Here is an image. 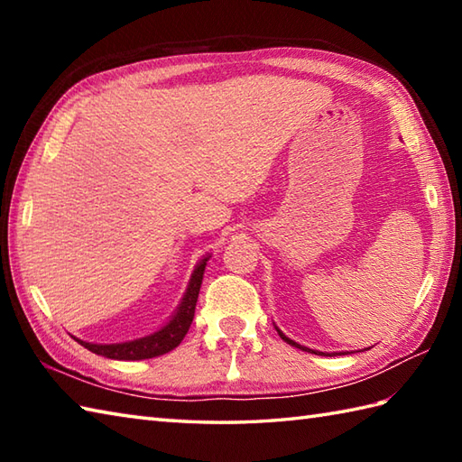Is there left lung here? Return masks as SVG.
<instances>
[{
    "label": "left lung",
    "mask_w": 462,
    "mask_h": 462,
    "mask_svg": "<svg viewBox=\"0 0 462 462\" xmlns=\"http://www.w3.org/2000/svg\"><path fill=\"white\" fill-rule=\"evenodd\" d=\"M278 333H280V337L283 339V341H288L290 343V346H293V347H298V349H303V351H310V353H316V356H333V353H321V351H313V349H308V347H303V346H300V343H296V341H291L290 337H286V336H283V333L278 329Z\"/></svg>",
    "instance_id": "8db88e82"
}]
</instances>
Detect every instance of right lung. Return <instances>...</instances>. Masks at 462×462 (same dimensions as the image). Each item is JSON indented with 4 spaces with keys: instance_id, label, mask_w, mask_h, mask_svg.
I'll list each match as a JSON object with an SVG mask.
<instances>
[{
    "instance_id": "obj_1",
    "label": "right lung",
    "mask_w": 462,
    "mask_h": 462,
    "mask_svg": "<svg viewBox=\"0 0 462 462\" xmlns=\"http://www.w3.org/2000/svg\"><path fill=\"white\" fill-rule=\"evenodd\" d=\"M206 262H208V258H204L199 266H196L192 278H190V283H189V290H186L184 298L180 301V308L174 313V318L166 323L162 329L152 333V336H146L143 339H134V341H126V343H111V346H101V343H87L81 339H77V341H79L83 347L97 353V356H103L109 359H121V361L152 359V357L164 356V353L172 351L174 347H179L186 333H189L190 323L194 319L196 300H199Z\"/></svg>"
}]
</instances>
